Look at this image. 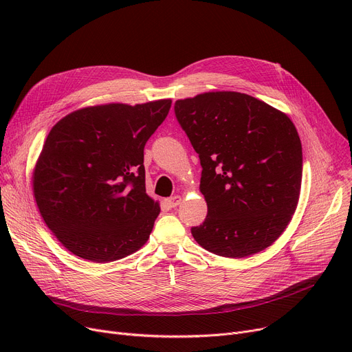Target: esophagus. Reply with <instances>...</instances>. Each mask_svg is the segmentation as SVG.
<instances>
[{"mask_svg":"<svg viewBox=\"0 0 352 352\" xmlns=\"http://www.w3.org/2000/svg\"><path fill=\"white\" fill-rule=\"evenodd\" d=\"M181 199H182V198H181L179 195H174V197H171V198L166 199V204H168V207H170V208H175L177 206H179Z\"/></svg>","mask_w":352,"mask_h":352,"instance_id":"obj_1","label":"esophagus"}]
</instances>
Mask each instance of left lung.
I'll return each mask as SVG.
<instances>
[{"instance_id": "left-lung-1", "label": "left lung", "mask_w": 352, "mask_h": 352, "mask_svg": "<svg viewBox=\"0 0 352 352\" xmlns=\"http://www.w3.org/2000/svg\"><path fill=\"white\" fill-rule=\"evenodd\" d=\"M175 117L199 157L207 218L192 227L207 251L243 258L272 245L298 204L302 146L287 114L235 91L175 101Z\"/></svg>"}]
</instances>
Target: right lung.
<instances>
[{
  "label": "right lung",
  "mask_w": 352,
  "mask_h": 352,
  "mask_svg": "<svg viewBox=\"0 0 352 352\" xmlns=\"http://www.w3.org/2000/svg\"><path fill=\"white\" fill-rule=\"evenodd\" d=\"M171 100L105 104L55 124L32 173L36 207L74 255L111 263L150 238L160 204L145 192L144 146Z\"/></svg>",
  "instance_id": "1"
}]
</instances>
